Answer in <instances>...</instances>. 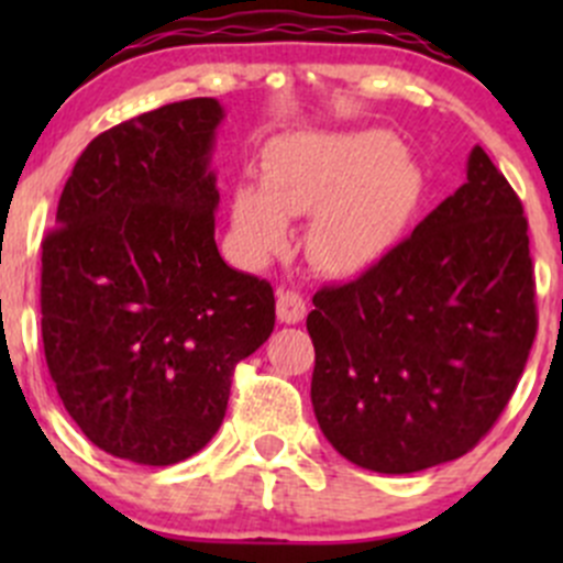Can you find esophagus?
I'll use <instances>...</instances> for the list:
<instances>
[{
	"label": "esophagus",
	"mask_w": 563,
	"mask_h": 563,
	"mask_svg": "<svg viewBox=\"0 0 563 563\" xmlns=\"http://www.w3.org/2000/svg\"><path fill=\"white\" fill-rule=\"evenodd\" d=\"M305 313H308V305H305V299L297 291H291V288L277 291V318L283 323H299Z\"/></svg>",
	"instance_id": "1"
}]
</instances>
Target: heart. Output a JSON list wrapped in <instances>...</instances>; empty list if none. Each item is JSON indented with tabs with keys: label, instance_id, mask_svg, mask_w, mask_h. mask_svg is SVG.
Returning a JSON list of instances; mask_svg holds the SVG:
<instances>
[{
	"label": "heart",
	"instance_id": "1",
	"mask_svg": "<svg viewBox=\"0 0 563 563\" xmlns=\"http://www.w3.org/2000/svg\"><path fill=\"white\" fill-rule=\"evenodd\" d=\"M419 190L422 174L387 133L291 135L266 157L264 187H236L231 220L242 247L264 258L288 242L286 218L313 214L310 258L349 275L391 245Z\"/></svg>",
	"mask_w": 563,
	"mask_h": 563
}]
</instances>
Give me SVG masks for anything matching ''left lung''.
<instances>
[{
  "mask_svg": "<svg viewBox=\"0 0 563 563\" xmlns=\"http://www.w3.org/2000/svg\"><path fill=\"white\" fill-rule=\"evenodd\" d=\"M465 176L378 264L316 291L308 316L318 428L378 474L474 450L537 338L523 203L482 146Z\"/></svg>",
  "mask_w": 563,
  "mask_h": 563,
  "instance_id": "1",
  "label": "left lung"
}]
</instances>
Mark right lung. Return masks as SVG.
Instances as JSON below:
<instances>
[{
    "label": "right lung",
    "mask_w": 563,
    "mask_h": 563,
    "mask_svg": "<svg viewBox=\"0 0 563 563\" xmlns=\"http://www.w3.org/2000/svg\"><path fill=\"white\" fill-rule=\"evenodd\" d=\"M223 106L192 98L89 141L43 240L51 382L95 446L141 465L196 455L231 376L275 329V294L214 245Z\"/></svg>",
    "instance_id": "obj_1"
}]
</instances>
